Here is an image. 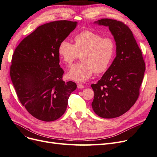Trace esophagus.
Segmentation results:
<instances>
[{
    "label": "esophagus",
    "mask_w": 157,
    "mask_h": 157,
    "mask_svg": "<svg viewBox=\"0 0 157 157\" xmlns=\"http://www.w3.org/2000/svg\"><path fill=\"white\" fill-rule=\"evenodd\" d=\"M77 88H84V86L83 84H80V83H77Z\"/></svg>",
    "instance_id": "34e87169"
}]
</instances>
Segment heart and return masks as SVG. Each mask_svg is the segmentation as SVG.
I'll return each mask as SVG.
<instances>
[{
	"label": "heart",
	"mask_w": 157,
	"mask_h": 157,
	"mask_svg": "<svg viewBox=\"0 0 157 157\" xmlns=\"http://www.w3.org/2000/svg\"><path fill=\"white\" fill-rule=\"evenodd\" d=\"M75 44L66 40L61 41L58 54L65 63L71 64L81 54V62L71 66L68 77L77 82L86 81L93 73L106 71L116 52L115 41L111 37H103L98 33L82 31L75 37Z\"/></svg>",
	"instance_id": "b5f03b06"
}]
</instances>
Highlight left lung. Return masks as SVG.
Instances as JSON below:
<instances>
[{"label":"left lung","instance_id":"left-lung-1","mask_svg":"<svg viewBox=\"0 0 157 157\" xmlns=\"http://www.w3.org/2000/svg\"><path fill=\"white\" fill-rule=\"evenodd\" d=\"M94 23L108 27L116 42V57L96 84L92 107L104 118L120 117L134 105L138 98L145 64L142 52L130 28L124 23L101 19Z\"/></svg>","mask_w":157,"mask_h":157}]
</instances>
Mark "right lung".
Instances as JSON below:
<instances>
[{
  "label": "right lung",
  "mask_w": 157,
  "mask_h": 157,
  "mask_svg": "<svg viewBox=\"0 0 157 157\" xmlns=\"http://www.w3.org/2000/svg\"><path fill=\"white\" fill-rule=\"evenodd\" d=\"M77 25L61 20L37 27L25 37L12 56L10 77L19 100L37 119L51 122L62 116L71 92L72 81L62 80L58 48Z\"/></svg>",
  "instance_id": "obj_1"
}]
</instances>
